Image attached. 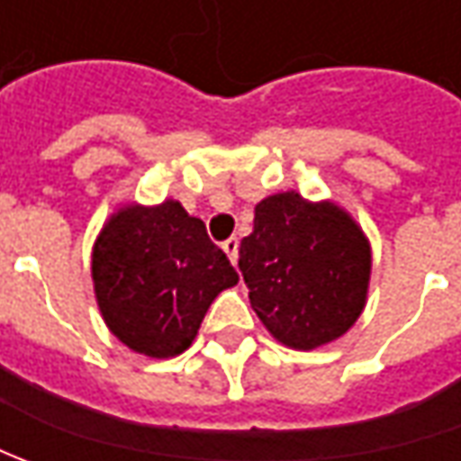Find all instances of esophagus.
Instances as JSON below:
<instances>
[{"mask_svg":"<svg viewBox=\"0 0 461 461\" xmlns=\"http://www.w3.org/2000/svg\"><path fill=\"white\" fill-rule=\"evenodd\" d=\"M222 251H225V254H228V258L236 264V258H239V239L222 240Z\"/></svg>","mask_w":461,"mask_h":461,"instance_id":"1","label":"esophagus"}]
</instances>
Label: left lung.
<instances>
[{"label":"left lung","mask_w":461,"mask_h":461,"mask_svg":"<svg viewBox=\"0 0 461 461\" xmlns=\"http://www.w3.org/2000/svg\"><path fill=\"white\" fill-rule=\"evenodd\" d=\"M239 269L251 308L276 341L315 348L344 336L362 315L372 254L341 207L282 192L257 204Z\"/></svg>","instance_id":"8db88e82"}]
</instances>
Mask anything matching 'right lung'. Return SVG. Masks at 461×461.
<instances>
[{"label":"right lung","instance_id":"right-lung-1","mask_svg":"<svg viewBox=\"0 0 461 461\" xmlns=\"http://www.w3.org/2000/svg\"><path fill=\"white\" fill-rule=\"evenodd\" d=\"M92 279L104 323L138 354L167 359L194 341L210 303L239 282L200 218L174 200L122 207L102 228Z\"/></svg>","mask_w":461,"mask_h":461}]
</instances>
